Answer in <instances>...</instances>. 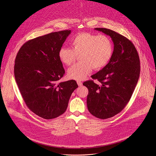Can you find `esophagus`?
I'll return each mask as SVG.
<instances>
[{
	"mask_svg": "<svg viewBox=\"0 0 156 156\" xmlns=\"http://www.w3.org/2000/svg\"><path fill=\"white\" fill-rule=\"evenodd\" d=\"M77 83L79 85V87H82V82L81 81H80V80H77Z\"/></svg>",
	"mask_w": 156,
	"mask_h": 156,
	"instance_id": "esophagus-1",
	"label": "esophagus"
}]
</instances>
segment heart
<instances>
[{
    "mask_svg": "<svg viewBox=\"0 0 156 156\" xmlns=\"http://www.w3.org/2000/svg\"><path fill=\"white\" fill-rule=\"evenodd\" d=\"M70 44L72 48H60L58 56L63 64L69 66L75 61L77 56H79L80 62L70 67L67 71L68 77L71 79H85L92 68L98 70L105 67L113 55V43L105 35L79 33L73 37Z\"/></svg>",
    "mask_w": 156,
    "mask_h": 156,
    "instance_id": "1",
    "label": "heart"
}]
</instances>
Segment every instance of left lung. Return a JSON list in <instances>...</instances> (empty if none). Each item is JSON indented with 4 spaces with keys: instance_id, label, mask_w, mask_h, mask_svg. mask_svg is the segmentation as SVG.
Returning a JSON list of instances; mask_svg holds the SVG:
<instances>
[{
    "instance_id": "obj_1",
    "label": "left lung",
    "mask_w": 156,
    "mask_h": 156,
    "mask_svg": "<svg viewBox=\"0 0 156 156\" xmlns=\"http://www.w3.org/2000/svg\"><path fill=\"white\" fill-rule=\"evenodd\" d=\"M111 37L114 44L109 63L85 82L88 88L87 107L89 112L100 119L113 117L129 103L140 75V60L133 44L125 37L106 28H95Z\"/></svg>"
}]
</instances>
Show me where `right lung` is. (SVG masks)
Returning a JSON list of instances; mask_svg holds the SVG:
<instances>
[{
	"instance_id": "add662e5",
	"label": "right lung",
	"mask_w": 156,
	"mask_h": 156,
	"mask_svg": "<svg viewBox=\"0 0 156 156\" xmlns=\"http://www.w3.org/2000/svg\"><path fill=\"white\" fill-rule=\"evenodd\" d=\"M70 34L66 30L30 40L16 56L14 76L23 98L31 111L44 119L63 114L78 87L74 80L58 83L65 74L58 52Z\"/></svg>"
}]
</instances>
